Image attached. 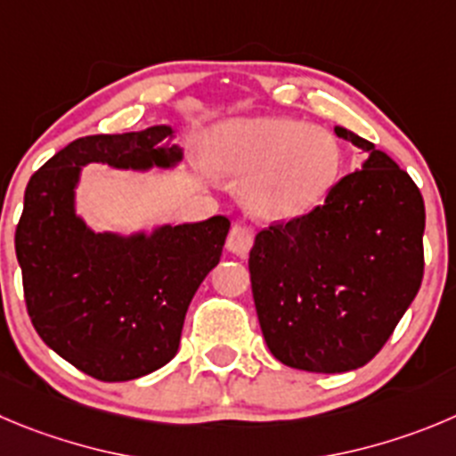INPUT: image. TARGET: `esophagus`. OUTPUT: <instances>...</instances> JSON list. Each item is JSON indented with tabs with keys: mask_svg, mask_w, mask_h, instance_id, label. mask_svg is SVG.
Listing matches in <instances>:
<instances>
[{
	"mask_svg": "<svg viewBox=\"0 0 456 456\" xmlns=\"http://www.w3.org/2000/svg\"><path fill=\"white\" fill-rule=\"evenodd\" d=\"M252 245H254L252 229L245 227V224H238V223L229 229V236H227L229 252L238 254V256H245V254L252 249Z\"/></svg>",
	"mask_w": 456,
	"mask_h": 456,
	"instance_id": "1",
	"label": "esophagus"
}]
</instances>
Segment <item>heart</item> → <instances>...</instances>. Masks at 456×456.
Masks as SVG:
<instances>
[{
    "instance_id": "1",
    "label": "heart",
    "mask_w": 456,
    "mask_h": 456,
    "mask_svg": "<svg viewBox=\"0 0 456 456\" xmlns=\"http://www.w3.org/2000/svg\"><path fill=\"white\" fill-rule=\"evenodd\" d=\"M214 166L232 180H248L242 198L254 216L290 220L313 211L333 191L344 148L335 132L297 118H242L218 132Z\"/></svg>"
}]
</instances>
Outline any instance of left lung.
<instances>
[{
  "instance_id": "obj_1",
  "label": "left lung",
  "mask_w": 456,
  "mask_h": 456,
  "mask_svg": "<svg viewBox=\"0 0 456 456\" xmlns=\"http://www.w3.org/2000/svg\"><path fill=\"white\" fill-rule=\"evenodd\" d=\"M367 155L310 214L272 223L249 252L254 305L272 355L310 373L364 367L423 281L425 204L389 155L346 127Z\"/></svg>"
}]
</instances>
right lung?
<instances>
[{
  "label": "right lung",
  "instance_id": "1",
  "mask_svg": "<svg viewBox=\"0 0 456 456\" xmlns=\"http://www.w3.org/2000/svg\"><path fill=\"white\" fill-rule=\"evenodd\" d=\"M166 126L71 142L36 170L15 229L24 301L42 342L87 376L126 382L175 357L186 310L220 263L229 220L161 227L152 236L94 233L74 214L80 166H170Z\"/></svg>",
  "mask_w": 456,
  "mask_h": 456
}]
</instances>
